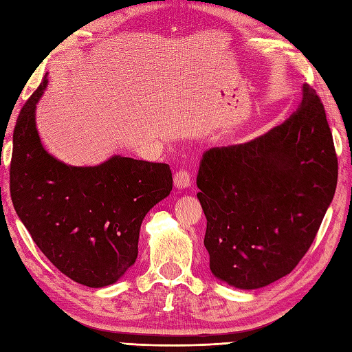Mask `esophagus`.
I'll use <instances>...</instances> for the list:
<instances>
[{"label": "esophagus", "instance_id": "obj_1", "mask_svg": "<svg viewBox=\"0 0 352 352\" xmlns=\"http://www.w3.org/2000/svg\"><path fill=\"white\" fill-rule=\"evenodd\" d=\"M174 184L177 189H186L190 186V175L188 170H178L174 175Z\"/></svg>", "mask_w": 352, "mask_h": 352}]
</instances>
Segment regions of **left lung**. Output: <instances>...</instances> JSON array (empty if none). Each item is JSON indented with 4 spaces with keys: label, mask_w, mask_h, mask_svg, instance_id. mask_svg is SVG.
I'll list each match as a JSON object with an SVG mask.
<instances>
[{
    "label": "left lung",
    "mask_w": 352,
    "mask_h": 352,
    "mask_svg": "<svg viewBox=\"0 0 352 352\" xmlns=\"http://www.w3.org/2000/svg\"><path fill=\"white\" fill-rule=\"evenodd\" d=\"M338 184L325 110L309 85L287 121L203 154L197 197L216 278L245 290L290 274L315 241Z\"/></svg>",
    "instance_id": "8db88e82"
}]
</instances>
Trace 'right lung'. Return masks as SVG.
<instances>
[{
	"label": "right lung",
	"mask_w": 352,
	"mask_h": 352,
	"mask_svg": "<svg viewBox=\"0 0 352 352\" xmlns=\"http://www.w3.org/2000/svg\"><path fill=\"white\" fill-rule=\"evenodd\" d=\"M48 80L22 107L13 131L10 195L34 243L58 271L87 287L116 283L138 258L142 221L172 190L166 163L111 155L71 166L43 148L36 104Z\"/></svg>",
	"instance_id": "1"
}]
</instances>
